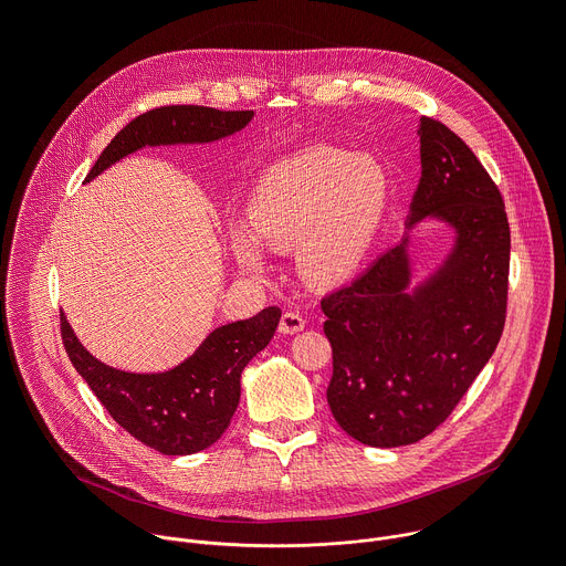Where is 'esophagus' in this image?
Returning <instances> with one entry per match:
<instances>
[{"instance_id":"esophagus-1","label":"esophagus","mask_w":566,"mask_h":566,"mask_svg":"<svg viewBox=\"0 0 566 566\" xmlns=\"http://www.w3.org/2000/svg\"><path fill=\"white\" fill-rule=\"evenodd\" d=\"M304 325H306V319L300 311H284L282 313V319H280V332L282 334H289V336L297 334V332L304 329Z\"/></svg>"}]
</instances>
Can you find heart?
I'll return each mask as SVG.
<instances>
[{
  "mask_svg": "<svg viewBox=\"0 0 566 566\" xmlns=\"http://www.w3.org/2000/svg\"><path fill=\"white\" fill-rule=\"evenodd\" d=\"M387 190V175L376 158L311 145L260 179L249 219L264 247L297 251V269L306 282L329 286L354 273L365 258ZM254 238L234 228L230 244L241 266L260 271L264 253Z\"/></svg>",
  "mask_w": 566,
  "mask_h": 566,
  "instance_id": "1",
  "label": "heart"
}]
</instances>
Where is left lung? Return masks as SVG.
<instances>
[{
	"instance_id": "obj_1",
	"label": "left lung",
	"mask_w": 566,
	"mask_h": 566,
	"mask_svg": "<svg viewBox=\"0 0 566 566\" xmlns=\"http://www.w3.org/2000/svg\"><path fill=\"white\" fill-rule=\"evenodd\" d=\"M419 136L421 181L408 228L426 217L446 221L457 232L452 253L408 293L406 234L319 302L334 352L332 415L374 448L432 434L493 356L506 322L511 228L502 192L441 120L423 116Z\"/></svg>"
}]
</instances>
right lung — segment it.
Here are the masks:
<instances>
[{"instance_id":"1","label":"right lung","mask_w":566,"mask_h":566,"mask_svg":"<svg viewBox=\"0 0 566 566\" xmlns=\"http://www.w3.org/2000/svg\"><path fill=\"white\" fill-rule=\"evenodd\" d=\"M253 112H221L201 105H170L136 116L103 149L85 181L145 145L212 143L244 129ZM282 311L269 306L249 319L214 329L181 365L164 374H129L94 358L60 313L62 345L77 374L109 417L134 439L164 454H195L210 448L239 406L241 371L273 338Z\"/></svg>"}]
</instances>
